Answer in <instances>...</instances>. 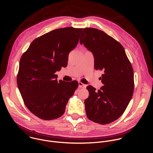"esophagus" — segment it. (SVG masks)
Here are the masks:
<instances>
[{
	"label": "esophagus",
	"mask_w": 153,
	"mask_h": 153,
	"mask_svg": "<svg viewBox=\"0 0 153 153\" xmlns=\"http://www.w3.org/2000/svg\"><path fill=\"white\" fill-rule=\"evenodd\" d=\"M79 88H85L86 85L85 84H83V83H82L81 82H79Z\"/></svg>",
	"instance_id": "obj_1"
}]
</instances>
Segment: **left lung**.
Masks as SVG:
<instances>
[{
  "label": "left lung",
  "instance_id": "obj_1",
  "mask_svg": "<svg viewBox=\"0 0 153 153\" xmlns=\"http://www.w3.org/2000/svg\"><path fill=\"white\" fill-rule=\"evenodd\" d=\"M80 43L91 51L94 57V68L102 71L100 90L86 87L89 96L85 100L86 116L102 125L111 123L125 111L134 92V72L120 43L103 31L84 28Z\"/></svg>",
  "mask_w": 153,
  "mask_h": 153
}]
</instances>
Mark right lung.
<instances>
[{"label": "right lung", "mask_w": 153, "mask_h": 153, "mask_svg": "<svg viewBox=\"0 0 153 153\" xmlns=\"http://www.w3.org/2000/svg\"><path fill=\"white\" fill-rule=\"evenodd\" d=\"M83 28L65 27L36 39L22 56L17 83L24 102L39 118L61 117L78 86L77 81L57 82L56 72L66 67L68 55L77 45Z\"/></svg>", "instance_id": "obj_1"}]
</instances>
